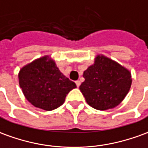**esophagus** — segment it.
Returning <instances> with one entry per match:
<instances>
[{
	"label": "esophagus",
	"mask_w": 148,
	"mask_h": 148,
	"mask_svg": "<svg viewBox=\"0 0 148 148\" xmlns=\"http://www.w3.org/2000/svg\"><path fill=\"white\" fill-rule=\"evenodd\" d=\"M75 83H76V85H77V87H79V86H80V85H81V82L77 80V81L75 82Z\"/></svg>",
	"instance_id": "obj_1"
}]
</instances>
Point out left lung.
Segmentation results:
<instances>
[{"label": "left lung", "mask_w": 148, "mask_h": 148, "mask_svg": "<svg viewBox=\"0 0 148 148\" xmlns=\"http://www.w3.org/2000/svg\"><path fill=\"white\" fill-rule=\"evenodd\" d=\"M85 81L79 86L88 105L99 110L119 105L130 90L132 74L126 67L103 54L83 72Z\"/></svg>", "instance_id": "left-lung-1"}]
</instances>
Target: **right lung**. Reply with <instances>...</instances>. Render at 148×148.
Returning a JSON list of instances; mask_svg holds the SVG:
<instances>
[{
	"instance_id": "1",
	"label": "right lung",
	"mask_w": 148,
	"mask_h": 148,
	"mask_svg": "<svg viewBox=\"0 0 148 148\" xmlns=\"http://www.w3.org/2000/svg\"><path fill=\"white\" fill-rule=\"evenodd\" d=\"M18 81L25 99L35 107L47 111L62 106L67 94L77 87L59 71L49 55L21 67Z\"/></svg>"
}]
</instances>
